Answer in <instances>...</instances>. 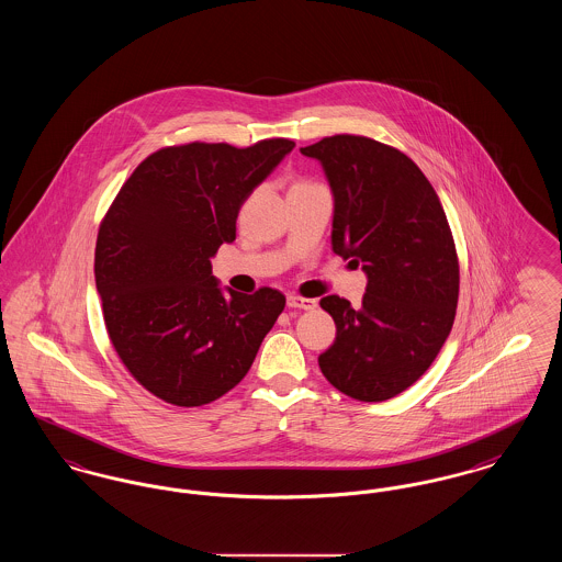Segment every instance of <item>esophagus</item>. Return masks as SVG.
I'll use <instances>...</instances> for the list:
<instances>
[{
  "mask_svg": "<svg viewBox=\"0 0 562 562\" xmlns=\"http://www.w3.org/2000/svg\"><path fill=\"white\" fill-rule=\"evenodd\" d=\"M286 303H289V307H293V310H316V299H305V296H299V294H289V299H286Z\"/></svg>",
  "mask_w": 562,
  "mask_h": 562,
  "instance_id": "34e87169",
  "label": "esophagus"
}]
</instances>
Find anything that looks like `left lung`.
<instances>
[{"mask_svg": "<svg viewBox=\"0 0 562 562\" xmlns=\"http://www.w3.org/2000/svg\"><path fill=\"white\" fill-rule=\"evenodd\" d=\"M301 154L321 161L333 189V250L369 278L360 307L321 299L337 326L322 374L349 398H394L428 371L453 328L459 261L447 214L396 147L335 134Z\"/></svg>", "mask_w": 562, "mask_h": 562, "instance_id": "8db88e82", "label": "left lung"}]
</instances>
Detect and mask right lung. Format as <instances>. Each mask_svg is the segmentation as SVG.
Instances as JSON below:
<instances>
[{
    "instance_id": "add662e5",
    "label": "right lung",
    "mask_w": 562,
    "mask_h": 562,
    "mask_svg": "<svg viewBox=\"0 0 562 562\" xmlns=\"http://www.w3.org/2000/svg\"><path fill=\"white\" fill-rule=\"evenodd\" d=\"M293 147L289 138L164 147L103 216L94 278L109 339L160 401L189 408L227 394L282 314L286 296L276 289L223 293L211 259L236 240L244 200Z\"/></svg>"
}]
</instances>
